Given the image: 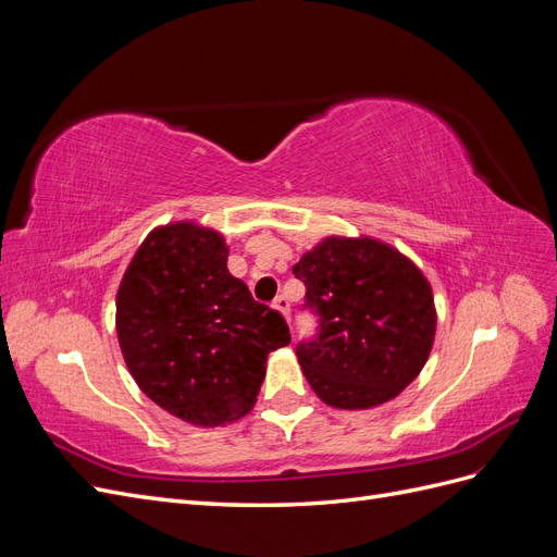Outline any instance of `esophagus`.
Instances as JSON below:
<instances>
[{
	"label": "esophagus",
	"instance_id": "esophagus-1",
	"mask_svg": "<svg viewBox=\"0 0 557 557\" xmlns=\"http://www.w3.org/2000/svg\"><path fill=\"white\" fill-rule=\"evenodd\" d=\"M274 309H276V311H281V313H283L285 318H288V320H290V301H288V299H285L283 295L274 299Z\"/></svg>",
	"mask_w": 557,
	"mask_h": 557
}]
</instances>
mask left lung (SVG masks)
Segmentation results:
<instances>
[{
    "mask_svg": "<svg viewBox=\"0 0 557 557\" xmlns=\"http://www.w3.org/2000/svg\"><path fill=\"white\" fill-rule=\"evenodd\" d=\"M305 283L318 334L297 344L313 393L336 409L397 397L434 342V297L423 272L376 239L330 237L293 267Z\"/></svg>",
    "mask_w": 557,
    "mask_h": 557,
    "instance_id": "1",
    "label": "left lung"
}]
</instances>
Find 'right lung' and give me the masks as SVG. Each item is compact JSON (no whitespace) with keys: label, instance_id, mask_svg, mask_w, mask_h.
<instances>
[{"label":"right lung","instance_id":"1","mask_svg":"<svg viewBox=\"0 0 557 557\" xmlns=\"http://www.w3.org/2000/svg\"><path fill=\"white\" fill-rule=\"evenodd\" d=\"M129 374L158 407L199 428L252 409L272 350L290 344L285 318L227 272L215 230L172 223L134 252L115 297Z\"/></svg>","mask_w":557,"mask_h":557}]
</instances>
